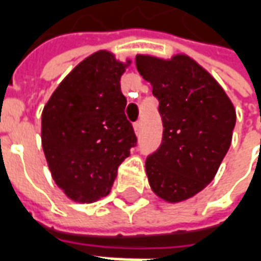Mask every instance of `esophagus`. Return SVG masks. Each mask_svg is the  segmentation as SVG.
Listing matches in <instances>:
<instances>
[{
    "label": "esophagus",
    "mask_w": 261,
    "mask_h": 261,
    "mask_svg": "<svg viewBox=\"0 0 261 261\" xmlns=\"http://www.w3.org/2000/svg\"><path fill=\"white\" fill-rule=\"evenodd\" d=\"M134 131H136V134H140L141 133V121H137V123H134Z\"/></svg>",
    "instance_id": "34e87169"
}]
</instances>
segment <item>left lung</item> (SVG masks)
<instances>
[{
    "mask_svg": "<svg viewBox=\"0 0 261 261\" xmlns=\"http://www.w3.org/2000/svg\"><path fill=\"white\" fill-rule=\"evenodd\" d=\"M164 121L162 144L145 161L149 186L164 201H186L208 186L232 142L236 112L222 86L187 54H137Z\"/></svg>",
    "mask_w": 261,
    "mask_h": 261,
    "instance_id": "1",
    "label": "left lung"
}]
</instances>
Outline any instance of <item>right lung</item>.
<instances>
[{
	"instance_id": "obj_1",
	"label": "right lung",
	"mask_w": 261,
	"mask_h": 261,
	"mask_svg": "<svg viewBox=\"0 0 261 261\" xmlns=\"http://www.w3.org/2000/svg\"><path fill=\"white\" fill-rule=\"evenodd\" d=\"M131 64L99 50L60 82L42 112V147L56 185L76 202L108 196L137 142L120 78Z\"/></svg>"
}]
</instances>
